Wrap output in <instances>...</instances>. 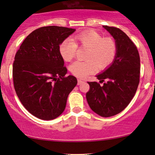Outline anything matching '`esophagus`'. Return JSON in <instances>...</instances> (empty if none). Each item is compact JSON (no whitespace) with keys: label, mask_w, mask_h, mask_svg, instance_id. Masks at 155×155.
<instances>
[{"label":"esophagus","mask_w":155,"mask_h":155,"mask_svg":"<svg viewBox=\"0 0 155 155\" xmlns=\"http://www.w3.org/2000/svg\"><path fill=\"white\" fill-rule=\"evenodd\" d=\"M77 81H78V83H77L78 85H81V84H83V83L84 82V81H83L81 79H78Z\"/></svg>","instance_id":"34e87169"}]
</instances>
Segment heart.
<instances>
[{"label": "heart", "mask_w": 155, "mask_h": 155, "mask_svg": "<svg viewBox=\"0 0 155 155\" xmlns=\"http://www.w3.org/2000/svg\"><path fill=\"white\" fill-rule=\"evenodd\" d=\"M74 41L64 39L59 46V53L67 62L75 58L78 46L88 48L86 60L77 61L69 67L71 74L79 78H85L97 70H104L114 62L117 55V44L112 37H104L95 30H88L76 35Z\"/></svg>", "instance_id": "heart-1"}]
</instances>
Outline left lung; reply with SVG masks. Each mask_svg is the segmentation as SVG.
<instances>
[{
	"mask_svg": "<svg viewBox=\"0 0 155 155\" xmlns=\"http://www.w3.org/2000/svg\"><path fill=\"white\" fill-rule=\"evenodd\" d=\"M114 37L117 55L113 64L97 76L100 83L88 82L86 100L91 110L100 116L110 117L122 112L134 97L140 82V61L138 49L119 28L103 26Z\"/></svg>",
	"mask_w": 155,
	"mask_h": 155,
	"instance_id": "obj_1",
	"label": "left lung"
}]
</instances>
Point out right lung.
I'll list each match as a JSON object with an SVG mask.
<instances>
[{
  "instance_id": "obj_1",
  "label": "right lung",
  "mask_w": 155,
  "mask_h": 155,
  "mask_svg": "<svg viewBox=\"0 0 155 155\" xmlns=\"http://www.w3.org/2000/svg\"><path fill=\"white\" fill-rule=\"evenodd\" d=\"M74 29L42 27L32 31L21 43L12 66L14 88L29 113L43 120H52L64 112L77 78L66 77L67 69L59 46Z\"/></svg>"
}]
</instances>
